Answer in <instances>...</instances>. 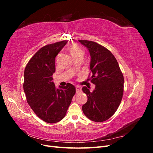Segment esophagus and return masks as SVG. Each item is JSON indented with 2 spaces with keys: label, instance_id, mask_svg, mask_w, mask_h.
<instances>
[{
  "label": "esophagus",
  "instance_id": "1",
  "mask_svg": "<svg viewBox=\"0 0 153 153\" xmlns=\"http://www.w3.org/2000/svg\"><path fill=\"white\" fill-rule=\"evenodd\" d=\"M76 93H79V92H82V87L78 85L76 86Z\"/></svg>",
  "mask_w": 153,
  "mask_h": 153
}]
</instances>
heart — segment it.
<instances>
[{"label": "heart", "mask_w": 153, "mask_h": 153, "mask_svg": "<svg viewBox=\"0 0 153 153\" xmlns=\"http://www.w3.org/2000/svg\"><path fill=\"white\" fill-rule=\"evenodd\" d=\"M69 50H70V52L72 54V55H75L76 54L82 53H83V51L80 47H78L76 45H72L70 47H69Z\"/></svg>", "instance_id": "obj_1"}]
</instances>
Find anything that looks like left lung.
I'll use <instances>...</instances> for the list:
<instances>
[{
  "label": "left lung",
  "mask_w": 153,
  "mask_h": 153,
  "mask_svg": "<svg viewBox=\"0 0 153 153\" xmlns=\"http://www.w3.org/2000/svg\"><path fill=\"white\" fill-rule=\"evenodd\" d=\"M88 49L91 55L89 78L94 84L91 92L87 87L82 91L87 96V103L82 106L85 116L94 122H103L116 112L122 100L124 77L114 55L107 48L94 41L78 40Z\"/></svg>",
  "instance_id": "left-lung-1"
}]
</instances>
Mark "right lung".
<instances>
[{"label":"right lung","instance_id":"1","mask_svg":"<svg viewBox=\"0 0 153 153\" xmlns=\"http://www.w3.org/2000/svg\"><path fill=\"white\" fill-rule=\"evenodd\" d=\"M68 41L50 44L40 48L27 63L24 71V90L27 101L37 116L48 123H55L66 114L76 90L73 85L55 87L52 75L55 57Z\"/></svg>","mask_w":153,"mask_h":153}]
</instances>
